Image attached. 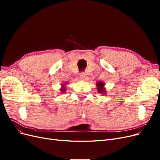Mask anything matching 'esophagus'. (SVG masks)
<instances>
[{"label": "esophagus", "mask_w": 160, "mask_h": 160, "mask_svg": "<svg viewBox=\"0 0 160 160\" xmlns=\"http://www.w3.org/2000/svg\"><path fill=\"white\" fill-rule=\"evenodd\" d=\"M80 79L81 80H87V79H88V75H87L85 73H81L80 75Z\"/></svg>", "instance_id": "esophagus-1"}]
</instances>
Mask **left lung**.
<instances>
[{
    "instance_id": "left-lung-1",
    "label": "left lung",
    "mask_w": 160,
    "mask_h": 160,
    "mask_svg": "<svg viewBox=\"0 0 160 160\" xmlns=\"http://www.w3.org/2000/svg\"><path fill=\"white\" fill-rule=\"evenodd\" d=\"M105 83L103 81H98L96 83V87H97V90H98V93H99L100 94H103V95H105L106 93V89L105 88Z\"/></svg>"
}]
</instances>
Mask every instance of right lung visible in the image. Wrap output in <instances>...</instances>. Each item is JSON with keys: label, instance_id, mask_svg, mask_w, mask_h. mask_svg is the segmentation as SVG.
Masks as SVG:
<instances>
[{"label": "right lung", "instance_id": "1", "mask_svg": "<svg viewBox=\"0 0 160 160\" xmlns=\"http://www.w3.org/2000/svg\"><path fill=\"white\" fill-rule=\"evenodd\" d=\"M67 83H62V85H61V89H60L61 93H64V92H65L66 89H67Z\"/></svg>", "mask_w": 160, "mask_h": 160}]
</instances>
